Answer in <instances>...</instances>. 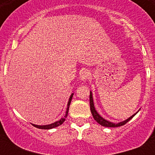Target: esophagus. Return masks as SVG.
<instances>
[{
  "label": "esophagus",
  "mask_w": 155,
  "mask_h": 155,
  "mask_svg": "<svg viewBox=\"0 0 155 155\" xmlns=\"http://www.w3.org/2000/svg\"><path fill=\"white\" fill-rule=\"evenodd\" d=\"M90 77V74L87 71H83L82 72L80 73V80H82L83 82H86Z\"/></svg>",
  "instance_id": "esophagus-1"
}]
</instances>
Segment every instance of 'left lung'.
Instances as JSON below:
<instances>
[{"label":"left lung","instance_id":"obj_1","mask_svg":"<svg viewBox=\"0 0 155 155\" xmlns=\"http://www.w3.org/2000/svg\"><path fill=\"white\" fill-rule=\"evenodd\" d=\"M89 101H90V109H91V113L92 114V117L95 119V120L97 121V123H99L100 125H101L102 126H104V127H119V126H121V125H124L125 124L129 121L130 120H131L135 115L136 113L134 114L133 116H131L130 117H129L128 119H126L125 120H123L121 122L119 123H113L111 121H108V120H105L104 118H103L100 115L99 113H97L96 108H95L94 106V102H93V97H92V92H90V97H89Z\"/></svg>","mask_w":155,"mask_h":155}]
</instances>
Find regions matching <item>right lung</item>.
Here are the masks:
<instances>
[{
	"mask_svg": "<svg viewBox=\"0 0 155 155\" xmlns=\"http://www.w3.org/2000/svg\"><path fill=\"white\" fill-rule=\"evenodd\" d=\"M73 97V93L70 96V98H69V101H68V108H67V111H66V114L65 116L63 117V118H61L60 120H57L55 122L52 123V124H50V125H35V124H32V125H34L35 127L38 128V129H42V130H51V129H53V128L58 127V125H62L64 121H65V118L67 117V116H68V110H69V106H70L71 101V99H72Z\"/></svg>",
	"mask_w": 155,
	"mask_h": 155,
	"instance_id": "obj_1",
	"label": "right lung"
}]
</instances>
